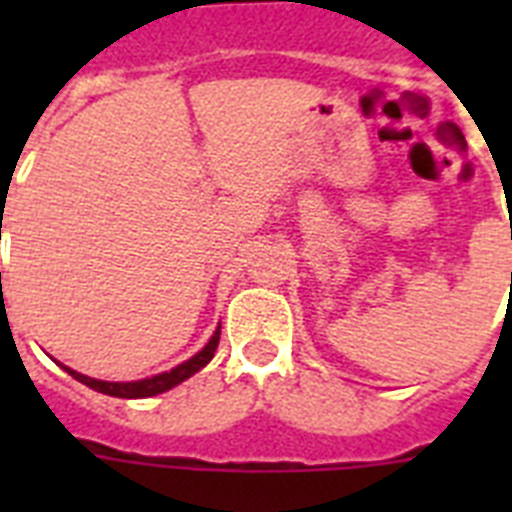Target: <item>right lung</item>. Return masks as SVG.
<instances>
[{
	"label": "right lung",
	"instance_id": "obj_1",
	"mask_svg": "<svg viewBox=\"0 0 512 512\" xmlns=\"http://www.w3.org/2000/svg\"><path fill=\"white\" fill-rule=\"evenodd\" d=\"M217 342H220V327L217 332L212 335V340L204 345V348L196 353L193 358H188L185 364L175 366L172 372H164V374H156V377H148V380H138V382H106V380H92V377H84V374L74 372V369H68L63 366L74 380L84 382L87 388L98 390V393H106V396H116V398H148V396H156V393H164V390L175 388L180 385L183 380H188L191 374H196L201 366H207L212 361L217 350Z\"/></svg>",
	"mask_w": 512,
	"mask_h": 512
}]
</instances>
